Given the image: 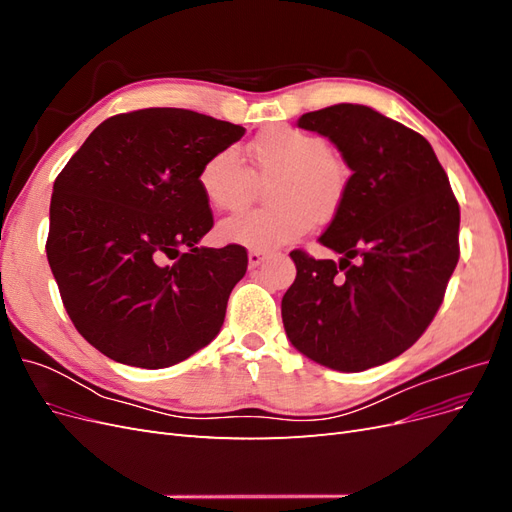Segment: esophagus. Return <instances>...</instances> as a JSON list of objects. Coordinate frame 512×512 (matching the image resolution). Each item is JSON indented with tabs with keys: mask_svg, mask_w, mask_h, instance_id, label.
<instances>
[{
	"mask_svg": "<svg viewBox=\"0 0 512 512\" xmlns=\"http://www.w3.org/2000/svg\"><path fill=\"white\" fill-rule=\"evenodd\" d=\"M269 254L262 252V250H250V254H247V260H250V267L256 269L262 260H265Z\"/></svg>",
	"mask_w": 512,
	"mask_h": 512,
	"instance_id": "34e87169",
	"label": "esophagus"
}]
</instances>
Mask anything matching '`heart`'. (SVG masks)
I'll return each mask as SVG.
<instances>
[{
  "mask_svg": "<svg viewBox=\"0 0 512 512\" xmlns=\"http://www.w3.org/2000/svg\"><path fill=\"white\" fill-rule=\"evenodd\" d=\"M252 170L235 147L215 151L198 170L207 203L220 211H241L254 196V175H275L269 200L275 205L245 211L220 224V237L252 250L290 243L342 209L350 173L344 160L320 136L292 126H271L247 145Z\"/></svg>",
  "mask_w": 512,
  "mask_h": 512,
  "instance_id": "1",
  "label": "heart"
}]
</instances>
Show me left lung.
I'll return each instance as SVG.
<instances>
[{"mask_svg":"<svg viewBox=\"0 0 512 512\" xmlns=\"http://www.w3.org/2000/svg\"><path fill=\"white\" fill-rule=\"evenodd\" d=\"M350 166L322 260L292 250L297 277L282 299L292 346L339 371H363L406 352L431 324L459 260V203L425 138L361 104L305 113Z\"/></svg>","mask_w":512,"mask_h":512,"instance_id":"8db88e82","label":"left lung"}]
</instances>
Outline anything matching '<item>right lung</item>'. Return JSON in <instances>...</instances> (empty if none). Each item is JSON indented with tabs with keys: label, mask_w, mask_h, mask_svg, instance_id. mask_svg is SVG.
I'll return each mask as SVG.
<instances>
[{
	"label": "right lung",
	"mask_w": 512,
	"mask_h": 512,
	"mask_svg": "<svg viewBox=\"0 0 512 512\" xmlns=\"http://www.w3.org/2000/svg\"><path fill=\"white\" fill-rule=\"evenodd\" d=\"M243 134L141 108L102 121L57 175L46 258L76 331L108 359L170 367L220 333L247 250L198 247L213 228L198 170Z\"/></svg>",
	"instance_id": "1"
}]
</instances>
